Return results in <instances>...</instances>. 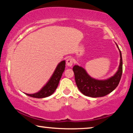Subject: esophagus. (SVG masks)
I'll list each match as a JSON object with an SVG mask.
<instances>
[{"instance_id":"34e87169","label":"esophagus","mask_w":133,"mask_h":133,"mask_svg":"<svg viewBox=\"0 0 133 133\" xmlns=\"http://www.w3.org/2000/svg\"><path fill=\"white\" fill-rule=\"evenodd\" d=\"M66 63L68 66H71L73 64V60H72V58H68V59H66Z\"/></svg>"}]
</instances>
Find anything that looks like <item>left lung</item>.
I'll return each instance as SVG.
<instances>
[{"mask_svg": "<svg viewBox=\"0 0 133 133\" xmlns=\"http://www.w3.org/2000/svg\"><path fill=\"white\" fill-rule=\"evenodd\" d=\"M120 52V63L117 72L114 76L105 80H97L91 77L86 70L79 65H74L72 68L76 83L77 88L85 96L91 97H103L111 92L119 85L122 74V58Z\"/></svg>", "mask_w": 133, "mask_h": 133, "instance_id": "8db88e82", "label": "left lung"}]
</instances>
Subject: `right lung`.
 I'll return each instance as SVG.
<instances>
[{
    "instance_id": "add662e5",
    "label": "right lung",
    "mask_w": 133,
    "mask_h": 133,
    "mask_svg": "<svg viewBox=\"0 0 133 133\" xmlns=\"http://www.w3.org/2000/svg\"><path fill=\"white\" fill-rule=\"evenodd\" d=\"M65 68V61H62L57 65L56 70L51 76L50 80L45 85L42 87L39 91L34 94H27V96L34 98H44L48 97L53 94L57 88L60 79L62 77Z\"/></svg>"
}]
</instances>
